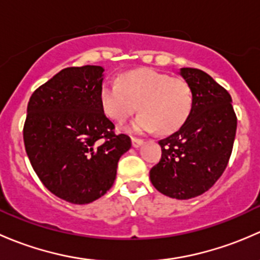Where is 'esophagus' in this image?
Instances as JSON below:
<instances>
[{
	"label": "esophagus",
	"instance_id": "esophagus-1",
	"mask_svg": "<svg viewBox=\"0 0 260 260\" xmlns=\"http://www.w3.org/2000/svg\"><path fill=\"white\" fill-rule=\"evenodd\" d=\"M142 143H143L142 138L132 137V146H133V147H136V148H137V147H140L141 145H142Z\"/></svg>",
	"mask_w": 260,
	"mask_h": 260
}]
</instances>
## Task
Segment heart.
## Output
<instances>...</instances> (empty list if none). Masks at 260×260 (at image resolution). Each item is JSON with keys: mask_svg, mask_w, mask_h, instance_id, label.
<instances>
[{"mask_svg": "<svg viewBox=\"0 0 260 260\" xmlns=\"http://www.w3.org/2000/svg\"><path fill=\"white\" fill-rule=\"evenodd\" d=\"M119 84L107 80L99 93L102 109L109 119L123 123L137 109L136 132L172 133L190 115L192 90L183 78L170 77L153 69H137L119 77Z\"/></svg>", "mask_w": 260, "mask_h": 260, "instance_id": "heart-1", "label": "heart"}]
</instances>
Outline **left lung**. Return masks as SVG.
<instances>
[{"mask_svg":"<svg viewBox=\"0 0 260 260\" xmlns=\"http://www.w3.org/2000/svg\"><path fill=\"white\" fill-rule=\"evenodd\" d=\"M180 75L191 86L192 108L177 132L158 141L162 156L149 179L164 195L187 200L206 192L226 169L237 114L226 89L205 72L182 68Z\"/></svg>","mask_w":260,"mask_h":260,"instance_id":"left-lung-1","label":"left lung"}]
</instances>
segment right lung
<instances>
[{
  "instance_id": "right-lung-1",
  "label": "right lung",
  "mask_w": 260,
  "mask_h": 260,
  "mask_svg": "<svg viewBox=\"0 0 260 260\" xmlns=\"http://www.w3.org/2000/svg\"><path fill=\"white\" fill-rule=\"evenodd\" d=\"M102 67L65 68L39 86L27 104L23 143L50 192L72 204L93 203L113 185L120 156L131 148L102 109Z\"/></svg>"
}]
</instances>
